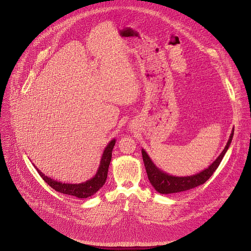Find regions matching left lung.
<instances>
[{
	"label": "left lung",
	"mask_w": 251,
	"mask_h": 251,
	"mask_svg": "<svg viewBox=\"0 0 251 251\" xmlns=\"http://www.w3.org/2000/svg\"><path fill=\"white\" fill-rule=\"evenodd\" d=\"M234 129H232L231 134L229 136V139L226 143V146L225 147L224 151L221 152V154L217 157V159L209 166L208 169L202 171L201 173L191 176H170L168 174L163 173L159 169H157L154 165V163L151 161L148 153L145 151L144 149H142V155L143 160L145 163L146 172L148 175V178L151 182V184L153 186V188L160 194H171V193H177L186 191L192 188H195L203 183H205L215 173V171L218 169L219 164L221 163L225 153L226 152L232 137H233Z\"/></svg>",
	"instance_id": "left-lung-1"
}]
</instances>
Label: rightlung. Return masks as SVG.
<instances>
[{"instance_id":"1","label":"right lung","mask_w":251,"mask_h":251,"mask_svg":"<svg viewBox=\"0 0 251 251\" xmlns=\"http://www.w3.org/2000/svg\"><path fill=\"white\" fill-rule=\"evenodd\" d=\"M115 139L111 140L106 148L103 151L101 159H100V168L98 170V173L96 176L91 178L90 180L78 183V184H71V183H62L60 181H56L48 176H46L44 174H42L36 166L35 169L37 170V173L39 176L43 178V180L51 186L54 190L67 194V195H72L77 198H88L95 193H97L105 183L106 178H107V173H108V168L111 161V156H112V150L115 145Z\"/></svg>"}]
</instances>
